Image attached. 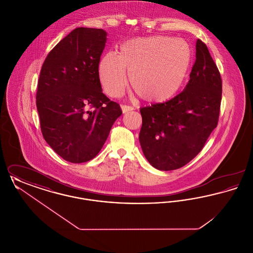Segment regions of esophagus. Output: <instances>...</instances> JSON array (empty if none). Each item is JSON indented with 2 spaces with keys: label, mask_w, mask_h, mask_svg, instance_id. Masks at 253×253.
Masks as SVG:
<instances>
[{
  "label": "esophagus",
  "mask_w": 253,
  "mask_h": 253,
  "mask_svg": "<svg viewBox=\"0 0 253 253\" xmlns=\"http://www.w3.org/2000/svg\"><path fill=\"white\" fill-rule=\"evenodd\" d=\"M121 109H122V112H123L124 114H126V113H128V112L132 111L133 107H132V106H128V105H122Z\"/></svg>",
  "instance_id": "1"
}]
</instances>
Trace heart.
<instances>
[{"label": "heart", "instance_id": "1", "mask_svg": "<svg viewBox=\"0 0 253 253\" xmlns=\"http://www.w3.org/2000/svg\"><path fill=\"white\" fill-rule=\"evenodd\" d=\"M192 48L182 39L155 36L124 42L119 55L107 53L98 64L100 83L109 96H121L128 84L148 102L161 103L174 96L189 71Z\"/></svg>", "mask_w": 253, "mask_h": 253}]
</instances>
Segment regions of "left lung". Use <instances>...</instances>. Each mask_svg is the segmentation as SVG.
I'll return each instance as SVG.
<instances>
[{"label":"left lung","instance_id":"obj_1","mask_svg":"<svg viewBox=\"0 0 253 253\" xmlns=\"http://www.w3.org/2000/svg\"><path fill=\"white\" fill-rule=\"evenodd\" d=\"M222 80L209 49L196 42V60L184 90L163 103L140 108L139 142L149 163L160 170L181 168L203 149L216 128Z\"/></svg>","mask_w":253,"mask_h":253}]
</instances>
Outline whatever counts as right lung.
<instances>
[{
  "instance_id": "add662e5",
  "label": "right lung",
  "mask_w": 253,
  "mask_h": 253,
  "mask_svg": "<svg viewBox=\"0 0 253 253\" xmlns=\"http://www.w3.org/2000/svg\"><path fill=\"white\" fill-rule=\"evenodd\" d=\"M103 29L78 27L49 52L38 81L41 130L64 160L84 163L101 150L121 106L102 93L98 64Z\"/></svg>"
}]
</instances>
